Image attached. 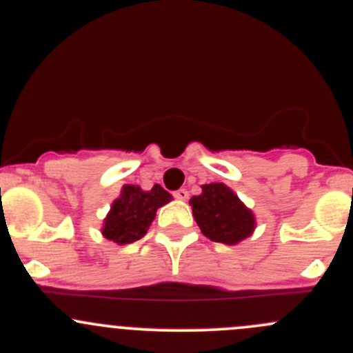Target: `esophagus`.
Returning a JSON list of instances; mask_svg holds the SVG:
<instances>
[{
  "label": "esophagus",
  "instance_id": "34e87169",
  "mask_svg": "<svg viewBox=\"0 0 353 353\" xmlns=\"http://www.w3.org/2000/svg\"><path fill=\"white\" fill-rule=\"evenodd\" d=\"M174 196L177 198V200H188V196H190V193H188V190H184V188H181V190H177L176 193H174Z\"/></svg>",
  "mask_w": 353,
  "mask_h": 353
}]
</instances>
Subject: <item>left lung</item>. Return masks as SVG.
Here are the masks:
<instances>
[{"label": "left lung", "instance_id": "left-lung-1", "mask_svg": "<svg viewBox=\"0 0 353 353\" xmlns=\"http://www.w3.org/2000/svg\"><path fill=\"white\" fill-rule=\"evenodd\" d=\"M198 228L208 239L238 245L253 234L256 221L253 212L224 183L201 186V193L190 200Z\"/></svg>", "mask_w": 353, "mask_h": 353}]
</instances>
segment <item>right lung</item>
Segmentation results:
<instances>
[{
	"label": "right lung",
	"mask_w": 353,
	"mask_h": 353,
	"mask_svg": "<svg viewBox=\"0 0 353 353\" xmlns=\"http://www.w3.org/2000/svg\"><path fill=\"white\" fill-rule=\"evenodd\" d=\"M170 200L172 194L167 193L160 184H155L150 191L141 190L138 184H124L103 219L101 234L117 245L138 241L150 229L157 210Z\"/></svg>",
	"instance_id": "obj_1"
}]
</instances>
